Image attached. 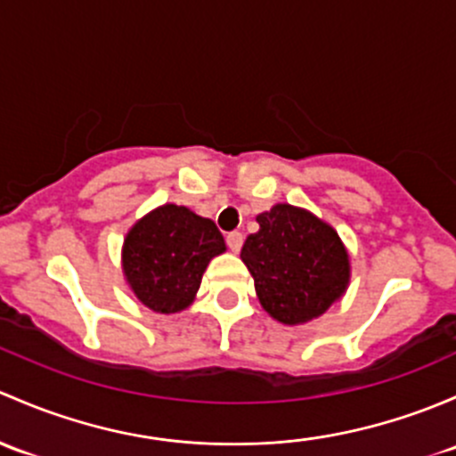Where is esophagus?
<instances>
[{
    "label": "esophagus",
    "instance_id": "obj_1",
    "mask_svg": "<svg viewBox=\"0 0 456 456\" xmlns=\"http://www.w3.org/2000/svg\"><path fill=\"white\" fill-rule=\"evenodd\" d=\"M226 243H228L230 250L239 252V250H241V246H243V234L241 232H228Z\"/></svg>",
    "mask_w": 456,
    "mask_h": 456
}]
</instances>
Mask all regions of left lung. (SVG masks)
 <instances>
[{"label":"left lung","mask_w":456,"mask_h":456,"mask_svg":"<svg viewBox=\"0 0 456 456\" xmlns=\"http://www.w3.org/2000/svg\"><path fill=\"white\" fill-rule=\"evenodd\" d=\"M256 222L259 230L243 243L241 261L274 321L305 325L345 297L351 259L333 226L292 204H274Z\"/></svg>","instance_id":"obj_1"}]
</instances>
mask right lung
Listing matches in <instances>:
<instances>
[{"label":"right lung","instance_id":"right-lung-1","mask_svg":"<svg viewBox=\"0 0 456 456\" xmlns=\"http://www.w3.org/2000/svg\"><path fill=\"white\" fill-rule=\"evenodd\" d=\"M224 252L226 241L213 219L162 204L129 228L120 259L134 297L167 316L193 305L206 267Z\"/></svg>","mask_w":456,"mask_h":456}]
</instances>
